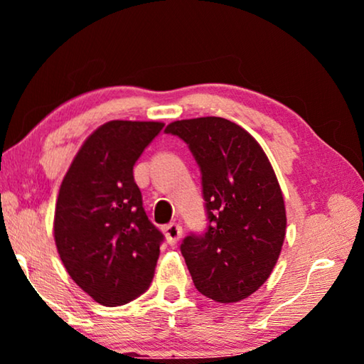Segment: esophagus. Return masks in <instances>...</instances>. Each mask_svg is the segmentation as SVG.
Wrapping results in <instances>:
<instances>
[{"instance_id":"34e87169","label":"esophagus","mask_w":364,"mask_h":364,"mask_svg":"<svg viewBox=\"0 0 364 364\" xmlns=\"http://www.w3.org/2000/svg\"><path fill=\"white\" fill-rule=\"evenodd\" d=\"M165 237H167V241L170 245H175L178 241H180L181 234H183V228L181 225L178 223H170L165 226Z\"/></svg>"}]
</instances>
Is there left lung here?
<instances>
[{
    "instance_id": "8db88e82",
    "label": "left lung",
    "mask_w": 364,
    "mask_h": 364,
    "mask_svg": "<svg viewBox=\"0 0 364 364\" xmlns=\"http://www.w3.org/2000/svg\"><path fill=\"white\" fill-rule=\"evenodd\" d=\"M165 132L189 146L202 173L207 231L181 244L194 286L220 304L247 299L269 278L286 236L284 199L267 154L221 117L176 120Z\"/></svg>"
}]
</instances>
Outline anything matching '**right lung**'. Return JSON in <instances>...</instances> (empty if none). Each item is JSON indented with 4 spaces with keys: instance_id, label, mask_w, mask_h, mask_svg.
Masks as SVG:
<instances>
[{
    "instance_id": "add662e5",
    "label": "right lung",
    "mask_w": 364,
    "mask_h": 364,
    "mask_svg": "<svg viewBox=\"0 0 364 364\" xmlns=\"http://www.w3.org/2000/svg\"><path fill=\"white\" fill-rule=\"evenodd\" d=\"M162 122L110 120L86 138L59 189L54 241L70 278L104 306H119L149 287L162 232L143 207L133 178Z\"/></svg>"
}]
</instances>
